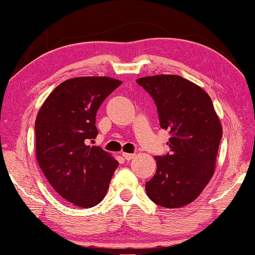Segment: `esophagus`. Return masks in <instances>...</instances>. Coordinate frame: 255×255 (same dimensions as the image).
Listing matches in <instances>:
<instances>
[{"label": "esophagus", "instance_id": "34e87169", "mask_svg": "<svg viewBox=\"0 0 255 255\" xmlns=\"http://www.w3.org/2000/svg\"><path fill=\"white\" fill-rule=\"evenodd\" d=\"M123 156L124 158L126 159V161H130L133 157H135V154H131V153H123Z\"/></svg>", "mask_w": 255, "mask_h": 255}]
</instances>
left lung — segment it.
I'll return each mask as SVG.
<instances>
[{"instance_id": "8db88e82", "label": "left lung", "mask_w": 255, "mask_h": 255, "mask_svg": "<svg viewBox=\"0 0 255 255\" xmlns=\"http://www.w3.org/2000/svg\"><path fill=\"white\" fill-rule=\"evenodd\" d=\"M136 82L154 99L161 128L171 135L170 152L155 156L156 173L146 182V193L164 208H180L195 200L214 175L221 120L208 94L183 77L162 74Z\"/></svg>"}]
</instances>
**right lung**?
Instances as JSON below:
<instances>
[{
	"label": "right lung",
	"instance_id": "1",
	"mask_svg": "<svg viewBox=\"0 0 255 255\" xmlns=\"http://www.w3.org/2000/svg\"><path fill=\"white\" fill-rule=\"evenodd\" d=\"M122 84L106 76L64 81L38 112L36 157L58 195L74 206L91 208L105 198L118 162L99 146L96 116L105 99Z\"/></svg>",
	"mask_w": 255,
	"mask_h": 255
}]
</instances>
